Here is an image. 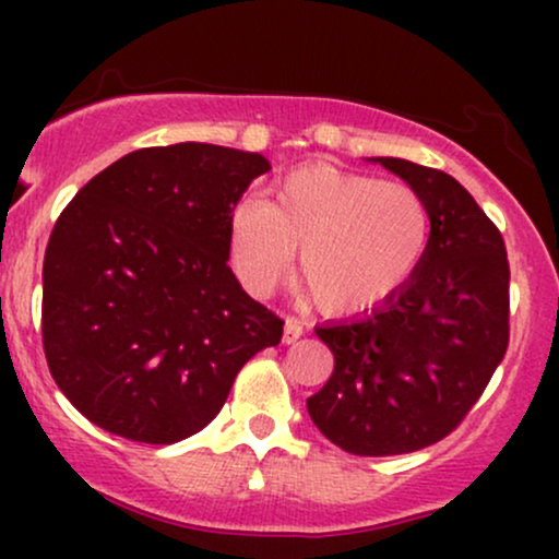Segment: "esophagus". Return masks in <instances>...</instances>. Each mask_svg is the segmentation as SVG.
Segmentation results:
<instances>
[{
  "label": "esophagus",
  "mask_w": 559,
  "mask_h": 559,
  "mask_svg": "<svg viewBox=\"0 0 559 559\" xmlns=\"http://www.w3.org/2000/svg\"><path fill=\"white\" fill-rule=\"evenodd\" d=\"M301 333H305V325H301L297 318H288V320H286V325H284V344H294V342H299Z\"/></svg>",
  "instance_id": "obj_1"
}]
</instances>
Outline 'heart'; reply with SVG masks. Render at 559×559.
Returning a JSON list of instances; mask_svg holds the SVG:
<instances>
[{"label":"heart","mask_w":559,"mask_h":559,"mask_svg":"<svg viewBox=\"0 0 559 559\" xmlns=\"http://www.w3.org/2000/svg\"><path fill=\"white\" fill-rule=\"evenodd\" d=\"M433 234L426 197L413 186L381 181L329 165L297 168L228 213V258L254 297H271L292 271L329 316L378 305L420 265Z\"/></svg>","instance_id":"b5f03b06"}]
</instances>
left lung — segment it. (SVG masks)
I'll return each mask as SVG.
<instances>
[{"label": "left lung", "instance_id": "left-lung-1", "mask_svg": "<svg viewBox=\"0 0 559 559\" xmlns=\"http://www.w3.org/2000/svg\"><path fill=\"white\" fill-rule=\"evenodd\" d=\"M383 168L426 197L433 234L402 288L362 318L316 329L333 373L307 400L325 439L360 457L418 452L449 436L489 386L510 342V262L499 228L444 170Z\"/></svg>", "mask_w": 559, "mask_h": 559}]
</instances>
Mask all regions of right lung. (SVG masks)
<instances>
[{
	"mask_svg": "<svg viewBox=\"0 0 559 559\" xmlns=\"http://www.w3.org/2000/svg\"><path fill=\"white\" fill-rule=\"evenodd\" d=\"M262 155L183 141L120 157L70 199L44 254L41 342L70 404L115 436L173 444L221 413L284 320L228 267V213Z\"/></svg>",
	"mask_w": 559,
	"mask_h": 559,
	"instance_id": "1",
	"label": "right lung"
}]
</instances>
